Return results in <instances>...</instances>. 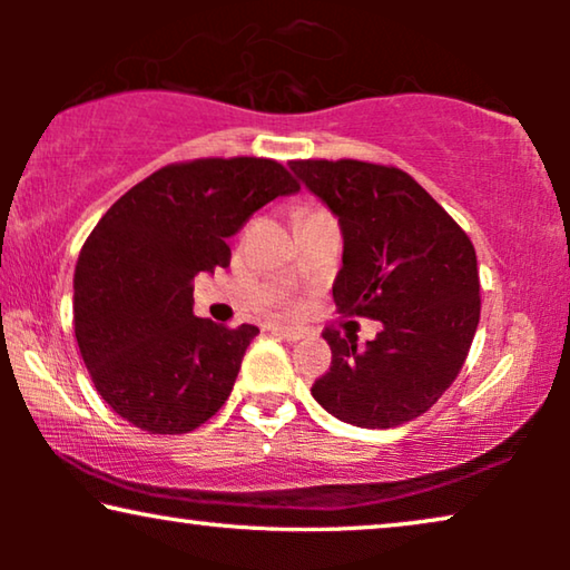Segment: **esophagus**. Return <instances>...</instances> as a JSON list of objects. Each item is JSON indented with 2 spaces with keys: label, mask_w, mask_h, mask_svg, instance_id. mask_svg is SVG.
Masks as SVG:
<instances>
[{
  "label": "esophagus",
  "mask_w": 570,
  "mask_h": 570,
  "mask_svg": "<svg viewBox=\"0 0 570 570\" xmlns=\"http://www.w3.org/2000/svg\"><path fill=\"white\" fill-rule=\"evenodd\" d=\"M272 332L279 334V337H283V340H291V342L301 340V332L293 330V326H285V324H272Z\"/></svg>",
  "instance_id": "34e87169"
}]
</instances>
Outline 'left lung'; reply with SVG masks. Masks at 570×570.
<instances>
[{
  "mask_svg": "<svg viewBox=\"0 0 570 570\" xmlns=\"http://www.w3.org/2000/svg\"><path fill=\"white\" fill-rule=\"evenodd\" d=\"M342 230L337 311L381 322L376 340L326 330L332 365L311 386L342 423L396 428L431 410L454 384L480 322L478 256L466 233L392 166L363 160H293Z\"/></svg>",
  "mask_w": 570,
  "mask_h": 570,
  "instance_id": "left-lung-1",
  "label": "left lung"
}]
</instances>
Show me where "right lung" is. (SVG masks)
<instances>
[{
    "label": "right lung",
    "mask_w": 570,
    "mask_h": 570,
    "mask_svg": "<svg viewBox=\"0 0 570 570\" xmlns=\"http://www.w3.org/2000/svg\"><path fill=\"white\" fill-rule=\"evenodd\" d=\"M298 189L277 160L202 158L155 170L100 217L75 267V337L116 415L176 435L223 407L259 330L194 316V277L228 267V238Z\"/></svg>",
    "instance_id": "1"
}]
</instances>
